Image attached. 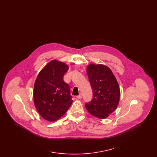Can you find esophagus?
I'll return each instance as SVG.
<instances>
[{"label":"esophagus","mask_w":157,"mask_h":157,"mask_svg":"<svg viewBox=\"0 0 157 157\" xmlns=\"http://www.w3.org/2000/svg\"><path fill=\"white\" fill-rule=\"evenodd\" d=\"M82 97V94L81 93V94H79V95H78V96H76V98H78V99H81Z\"/></svg>","instance_id":"esophagus-1"}]
</instances>
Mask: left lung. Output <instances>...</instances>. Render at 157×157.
<instances>
[{"label": "left lung", "mask_w": 157, "mask_h": 157, "mask_svg": "<svg viewBox=\"0 0 157 157\" xmlns=\"http://www.w3.org/2000/svg\"><path fill=\"white\" fill-rule=\"evenodd\" d=\"M93 98L85 107L90 113L105 119L117 108L120 101L118 83L111 70L104 65L90 64L86 69Z\"/></svg>", "instance_id": "left-lung-1"}]
</instances>
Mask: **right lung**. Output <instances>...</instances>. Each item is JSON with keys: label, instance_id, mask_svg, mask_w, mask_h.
Segmentation results:
<instances>
[{"label": "right lung", "instance_id": "right-lung-1", "mask_svg": "<svg viewBox=\"0 0 157 157\" xmlns=\"http://www.w3.org/2000/svg\"><path fill=\"white\" fill-rule=\"evenodd\" d=\"M68 69L65 63L53 60L37 75L33 89L34 104L45 120H59L72 104L69 86L63 81Z\"/></svg>", "mask_w": 157, "mask_h": 157}]
</instances>
